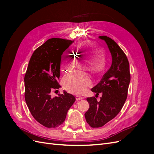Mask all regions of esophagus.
Returning a JSON list of instances; mask_svg holds the SVG:
<instances>
[{
  "label": "esophagus",
  "instance_id": "1",
  "mask_svg": "<svg viewBox=\"0 0 154 154\" xmlns=\"http://www.w3.org/2000/svg\"><path fill=\"white\" fill-rule=\"evenodd\" d=\"M83 98V96H79V95H76V100H82Z\"/></svg>",
  "mask_w": 154,
  "mask_h": 154
}]
</instances>
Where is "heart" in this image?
<instances>
[{
    "mask_svg": "<svg viewBox=\"0 0 154 154\" xmlns=\"http://www.w3.org/2000/svg\"><path fill=\"white\" fill-rule=\"evenodd\" d=\"M103 50L96 43L91 41L83 42L78 48L77 53L82 57L88 60V66L91 72L95 75L103 72L106 67V60L103 54ZM74 56L68 55L62 62L60 71L66 72L70 69L75 67L78 60ZM63 86L68 91L74 94H82L91 84V79L87 74L82 72H74L65 76L62 81Z\"/></svg>",
    "mask_w": 154,
    "mask_h": 154,
    "instance_id": "1",
    "label": "heart"
}]
</instances>
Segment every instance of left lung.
Returning a JSON list of instances; mask_svg holds the SVG:
<instances>
[{"label":"left lung","instance_id":"1","mask_svg":"<svg viewBox=\"0 0 154 154\" xmlns=\"http://www.w3.org/2000/svg\"><path fill=\"white\" fill-rule=\"evenodd\" d=\"M99 38L108 45L112 62L101 81L91 89L96 94L101 93L100 101L95 97L87 98L90 106L85 117L92 128L103 127L119 114L127 100L130 82L129 62L123 51L109 37Z\"/></svg>","mask_w":154,"mask_h":154}]
</instances>
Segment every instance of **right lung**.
Here are the masks:
<instances>
[{"label":"right lung","instance_id":"right-lung-1","mask_svg":"<svg viewBox=\"0 0 154 154\" xmlns=\"http://www.w3.org/2000/svg\"><path fill=\"white\" fill-rule=\"evenodd\" d=\"M74 41L52 38L32 53L24 76L25 100L31 115L47 128H56L66 119L67 111L76 99L63 91L51 96V91L60 85V62L62 55Z\"/></svg>","mask_w":154,"mask_h":154}]
</instances>
